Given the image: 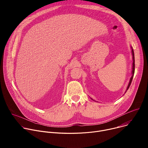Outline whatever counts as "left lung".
I'll return each mask as SVG.
<instances>
[{
  "label": "left lung",
  "mask_w": 148,
  "mask_h": 148,
  "mask_svg": "<svg viewBox=\"0 0 148 148\" xmlns=\"http://www.w3.org/2000/svg\"><path fill=\"white\" fill-rule=\"evenodd\" d=\"M131 49H132V58H133V63H132V77H131L130 78V82L128 84V86L127 87V88H126V90L125 91V92H126V91H127L128 90V88H130V86H131V84L132 82V79H133V77H134V73H135V57H134V50L132 49V47H131ZM92 99V98H91ZM93 100V99H92Z\"/></svg>",
  "instance_id": "obj_1"
}]
</instances>
